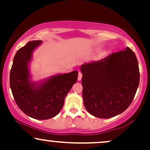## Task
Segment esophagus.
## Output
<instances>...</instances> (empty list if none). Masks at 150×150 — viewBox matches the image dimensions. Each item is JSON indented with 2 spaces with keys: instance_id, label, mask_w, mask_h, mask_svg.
Instances as JSON below:
<instances>
[{
  "instance_id": "34e87169",
  "label": "esophagus",
  "mask_w": 150,
  "mask_h": 150,
  "mask_svg": "<svg viewBox=\"0 0 150 150\" xmlns=\"http://www.w3.org/2000/svg\"><path fill=\"white\" fill-rule=\"evenodd\" d=\"M82 74L81 72H79L78 73V77H77V80H78L79 81L81 80V79H82Z\"/></svg>"
}]
</instances>
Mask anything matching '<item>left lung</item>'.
Segmentation results:
<instances>
[{
    "instance_id": "1",
    "label": "left lung",
    "mask_w": 150,
    "mask_h": 150,
    "mask_svg": "<svg viewBox=\"0 0 150 150\" xmlns=\"http://www.w3.org/2000/svg\"><path fill=\"white\" fill-rule=\"evenodd\" d=\"M80 70L84 105L90 114L109 118L128 108L140 82L138 62L130 48L83 63Z\"/></svg>"
}]
</instances>
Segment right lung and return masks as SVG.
Masks as SVG:
<instances>
[{
  "label": "right lung",
  "instance_id": "1",
  "mask_svg": "<svg viewBox=\"0 0 150 150\" xmlns=\"http://www.w3.org/2000/svg\"><path fill=\"white\" fill-rule=\"evenodd\" d=\"M42 40L29 42L18 51L10 74V85L13 97L20 110L37 120H46L58 114L65 97L77 80V70L56 74L34 81L30 72L33 53Z\"/></svg>",
  "mask_w": 150,
  "mask_h": 150
}]
</instances>
